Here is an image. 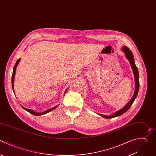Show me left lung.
<instances>
[{"instance_id": "obj_1", "label": "left lung", "mask_w": 156, "mask_h": 156, "mask_svg": "<svg viewBox=\"0 0 156 156\" xmlns=\"http://www.w3.org/2000/svg\"><path fill=\"white\" fill-rule=\"evenodd\" d=\"M122 51L124 53L125 56L127 58V59L129 60V62L130 64L133 75H134V79H135V91H134V93H133V95L132 98L128 102V103L123 108H122L121 109L116 111L113 115L108 116V115H104L98 113V115H99L100 116H102L103 118H115V117L120 116V115H122L123 113H124L126 112H127L129 110V108H130V107L131 106V105L134 102L135 98H136L138 93V90H139V74H138V69H137V68H136V65L134 63V57H133V54L130 51V50L126 46H123L122 48Z\"/></svg>"}]
</instances>
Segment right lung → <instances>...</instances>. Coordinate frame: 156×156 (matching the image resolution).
I'll return each mask as SVG.
<instances>
[{
  "instance_id": "1",
  "label": "right lung",
  "mask_w": 156,
  "mask_h": 156,
  "mask_svg": "<svg viewBox=\"0 0 156 156\" xmlns=\"http://www.w3.org/2000/svg\"><path fill=\"white\" fill-rule=\"evenodd\" d=\"M20 61H21V58L18 59V60L16 61V64H15V66H14V68H13V71L12 78V88H13V91H14V89H13V88H14V79H15V74H16V69L17 66H18V65L19 64V63H20ZM67 90H68V89L66 90V91H65L64 95L65 94V93H66V92ZM58 106V105H56V106H55V107H52V108H49V109H48V110H46V111L42 112H37L34 111L33 110L26 108H25V107H24L23 106L21 105V107H22L25 110L27 111L28 112H29L30 113H31V114H32V115H35V116H41V115L46 114V113H49V112H50L54 110V109H55Z\"/></svg>"
}]
</instances>
